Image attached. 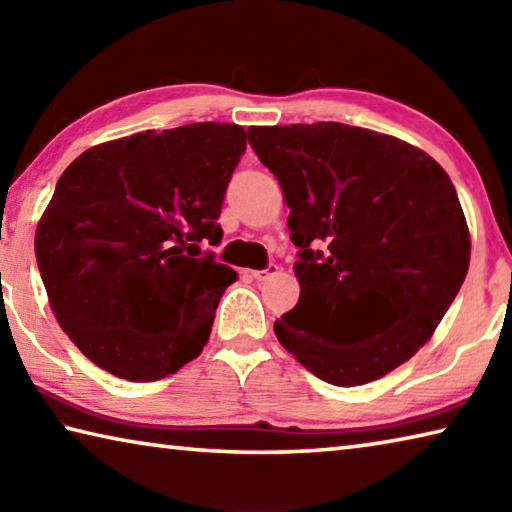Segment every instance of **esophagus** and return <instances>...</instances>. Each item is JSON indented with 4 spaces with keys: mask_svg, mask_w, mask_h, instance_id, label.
Here are the masks:
<instances>
[{
    "mask_svg": "<svg viewBox=\"0 0 512 512\" xmlns=\"http://www.w3.org/2000/svg\"><path fill=\"white\" fill-rule=\"evenodd\" d=\"M277 271H280L277 264H268L264 271H250V277H253V280H257V282H264V280H268V277L277 275Z\"/></svg>",
    "mask_w": 512,
    "mask_h": 512,
    "instance_id": "esophagus-1",
    "label": "esophagus"
}]
</instances>
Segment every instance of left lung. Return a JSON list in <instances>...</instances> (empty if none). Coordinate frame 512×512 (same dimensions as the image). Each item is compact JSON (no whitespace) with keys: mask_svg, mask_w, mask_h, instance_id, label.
<instances>
[{"mask_svg":"<svg viewBox=\"0 0 512 512\" xmlns=\"http://www.w3.org/2000/svg\"><path fill=\"white\" fill-rule=\"evenodd\" d=\"M248 142L289 205L300 300L275 336L318 379L361 386L429 341L470 266L452 180L397 137L339 121L253 126ZM392 320L361 344L340 336L357 310Z\"/></svg>","mask_w":512,"mask_h":512,"instance_id":"obj_1","label":"left lung"}]
</instances>
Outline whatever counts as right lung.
<instances>
[{
  "label": "right lung",
  "instance_id": "1",
  "mask_svg": "<svg viewBox=\"0 0 512 512\" xmlns=\"http://www.w3.org/2000/svg\"><path fill=\"white\" fill-rule=\"evenodd\" d=\"M244 151V128L201 121L92 146L58 178L38 268L60 327L110 375L158 381L203 352L237 280L203 246L221 244Z\"/></svg>",
  "mask_w": 512,
  "mask_h": 512
}]
</instances>
